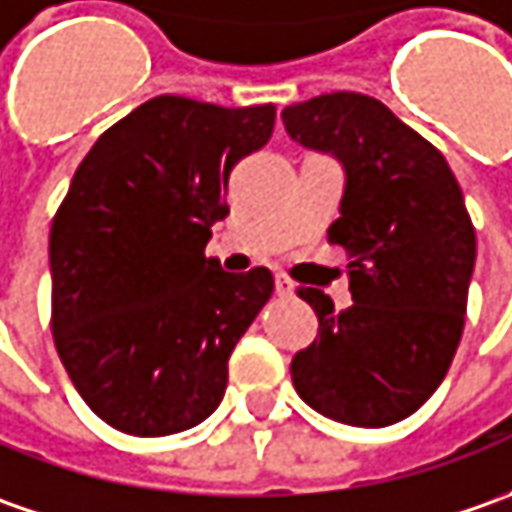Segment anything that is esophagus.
I'll return each mask as SVG.
<instances>
[{"instance_id":"obj_1","label":"esophagus","mask_w":512,"mask_h":512,"mask_svg":"<svg viewBox=\"0 0 512 512\" xmlns=\"http://www.w3.org/2000/svg\"><path fill=\"white\" fill-rule=\"evenodd\" d=\"M274 291H277L280 297H286V294H291V291H294V286H291L286 277H280V274H277V277H274Z\"/></svg>"}]
</instances>
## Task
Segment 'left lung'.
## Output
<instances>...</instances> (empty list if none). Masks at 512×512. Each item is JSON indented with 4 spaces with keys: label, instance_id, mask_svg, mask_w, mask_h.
<instances>
[{
    "label": "left lung",
    "instance_id": "left-lung-1",
    "mask_svg": "<svg viewBox=\"0 0 512 512\" xmlns=\"http://www.w3.org/2000/svg\"><path fill=\"white\" fill-rule=\"evenodd\" d=\"M286 133L345 169L328 243L348 255L351 306L300 289L320 328L291 360L317 414L385 428L422 408L462 340L476 232L445 155L382 101L326 93L283 110Z\"/></svg>",
    "mask_w": 512,
    "mask_h": 512
}]
</instances>
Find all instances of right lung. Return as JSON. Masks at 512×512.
<instances>
[{
  "label": "right lung",
  "instance_id": "right-lung-1",
  "mask_svg": "<svg viewBox=\"0 0 512 512\" xmlns=\"http://www.w3.org/2000/svg\"><path fill=\"white\" fill-rule=\"evenodd\" d=\"M274 130V104L158 96L93 144L50 229L53 340L90 411L115 431L169 436L221 405L229 357L269 303L257 266L203 255L226 184Z\"/></svg>",
  "mask_w": 512,
  "mask_h": 512
}]
</instances>
